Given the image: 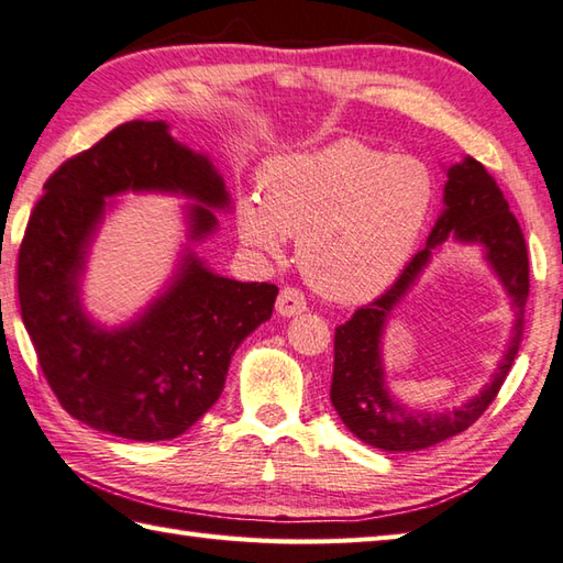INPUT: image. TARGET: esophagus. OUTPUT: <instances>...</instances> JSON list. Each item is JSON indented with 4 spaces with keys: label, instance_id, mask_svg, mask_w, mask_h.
Returning <instances> with one entry per match:
<instances>
[{
    "label": "esophagus",
    "instance_id": "esophagus-1",
    "mask_svg": "<svg viewBox=\"0 0 563 563\" xmlns=\"http://www.w3.org/2000/svg\"><path fill=\"white\" fill-rule=\"evenodd\" d=\"M305 309H307L305 295L295 288H283L278 300H275V312H278L280 317H297V314H302Z\"/></svg>",
    "mask_w": 563,
    "mask_h": 563
}]
</instances>
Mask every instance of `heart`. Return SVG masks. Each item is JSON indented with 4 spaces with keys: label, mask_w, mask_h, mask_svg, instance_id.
I'll return each mask as SVG.
<instances>
[{
    "label": "heart",
    "mask_w": 563,
    "mask_h": 563,
    "mask_svg": "<svg viewBox=\"0 0 563 563\" xmlns=\"http://www.w3.org/2000/svg\"><path fill=\"white\" fill-rule=\"evenodd\" d=\"M435 178L416 157L357 140L285 154L261 172V198L239 206L242 242L278 258L297 236V263L317 292L367 302L399 278L435 208Z\"/></svg>",
    "instance_id": "1"
}]
</instances>
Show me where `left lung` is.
Here are the masks:
<instances>
[{"label":"left lung","instance_id":"left-lung-1","mask_svg":"<svg viewBox=\"0 0 563 563\" xmlns=\"http://www.w3.org/2000/svg\"><path fill=\"white\" fill-rule=\"evenodd\" d=\"M442 169L448 176L442 188V210L426 239V246L409 261L399 280L373 305L357 309L336 329V339H333V409L355 438L385 452L426 450L470 428L496 399L522 341L530 268L516 214L510 212L494 176L476 159L464 157ZM450 241L476 245L483 251V260L507 290L517 319L507 353L479 395L457 410L416 412L390 394L380 349L393 309L412 289L441 244Z\"/></svg>","mask_w":563,"mask_h":563}]
</instances>
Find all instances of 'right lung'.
<instances>
[{
	"label": "right lung",
	"instance_id": "1",
	"mask_svg": "<svg viewBox=\"0 0 563 563\" xmlns=\"http://www.w3.org/2000/svg\"><path fill=\"white\" fill-rule=\"evenodd\" d=\"M19 251L23 327L69 416L101 433L157 442L186 433L220 399L234 351L273 314L278 288L214 273L196 254L232 212L206 152L172 137L166 121L118 125L47 178ZM178 195L187 242L163 290L121 325L82 305V278L113 197Z\"/></svg>",
	"mask_w": 563,
	"mask_h": 563
}]
</instances>
